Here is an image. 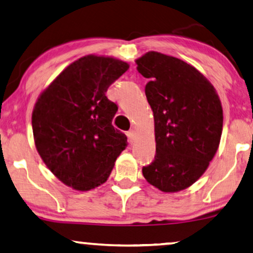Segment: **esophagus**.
<instances>
[{"instance_id":"1","label":"esophagus","mask_w":253,"mask_h":253,"mask_svg":"<svg viewBox=\"0 0 253 253\" xmlns=\"http://www.w3.org/2000/svg\"><path fill=\"white\" fill-rule=\"evenodd\" d=\"M127 136H128V141L130 142V143H133L135 141V138H136V133H135V130L130 129L127 131Z\"/></svg>"}]
</instances>
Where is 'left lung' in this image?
Instances as JSON below:
<instances>
[{"label": "left lung", "instance_id": "obj_1", "mask_svg": "<svg viewBox=\"0 0 253 253\" xmlns=\"http://www.w3.org/2000/svg\"><path fill=\"white\" fill-rule=\"evenodd\" d=\"M150 81L145 96L154 112L156 156L142 173L164 193L196 182L219 148L223 115L212 84L176 57L149 51L135 60Z\"/></svg>", "mask_w": 253, "mask_h": 253}]
</instances>
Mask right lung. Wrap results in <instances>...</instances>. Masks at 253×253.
I'll return each instance as SVG.
<instances>
[{
  "mask_svg": "<svg viewBox=\"0 0 253 253\" xmlns=\"http://www.w3.org/2000/svg\"><path fill=\"white\" fill-rule=\"evenodd\" d=\"M129 69L113 57L70 64L39 96L32 113L37 150L51 173L79 191L108 180L127 137L112 126L118 106L105 92Z\"/></svg>",
  "mask_w": 253,
  "mask_h": 253,
  "instance_id": "1",
  "label": "right lung"
}]
</instances>
